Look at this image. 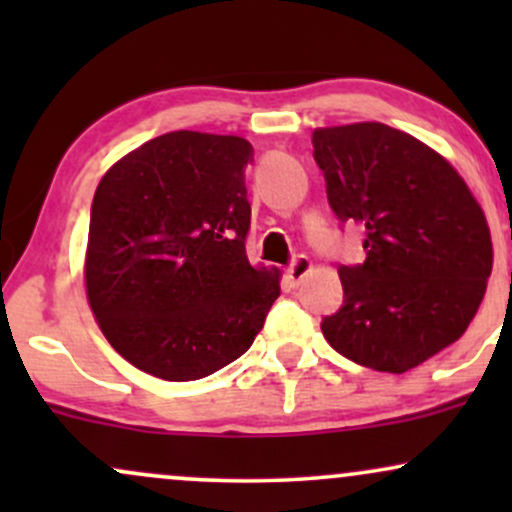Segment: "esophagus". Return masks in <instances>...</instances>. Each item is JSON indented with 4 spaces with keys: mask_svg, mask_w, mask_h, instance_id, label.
<instances>
[{
    "mask_svg": "<svg viewBox=\"0 0 512 512\" xmlns=\"http://www.w3.org/2000/svg\"><path fill=\"white\" fill-rule=\"evenodd\" d=\"M310 269H313V260H310V257H305V255H298L289 267V272H286V276H289V281H291V286L301 284V281L305 279V274H308Z\"/></svg>",
    "mask_w": 512,
    "mask_h": 512,
    "instance_id": "obj_1",
    "label": "esophagus"
}]
</instances>
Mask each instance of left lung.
Instances as JSON below:
<instances>
[{"instance_id": "1", "label": "left lung", "mask_w": 512, "mask_h": 512, "mask_svg": "<svg viewBox=\"0 0 512 512\" xmlns=\"http://www.w3.org/2000/svg\"><path fill=\"white\" fill-rule=\"evenodd\" d=\"M313 149L334 214L366 226V262L339 269L344 305L322 334L361 366L407 373L455 344L484 301V209L438 151L383 122L320 127Z\"/></svg>"}]
</instances>
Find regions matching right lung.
I'll return each mask as SVG.
<instances>
[{"mask_svg":"<svg viewBox=\"0 0 512 512\" xmlns=\"http://www.w3.org/2000/svg\"><path fill=\"white\" fill-rule=\"evenodd\" d=\"M248 139L168 132L108 168L84 260L98 327L125 361L170 383L243 356L279 298L281 272L245 255Z\"/></svg>","mask_w":512,"mask_h":512,"instance_id":"right-lung-1","label":"right lung"}]
</instances>
